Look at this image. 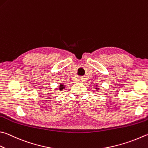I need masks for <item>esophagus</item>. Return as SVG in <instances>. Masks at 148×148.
<instances>
[{"instance_id": "esophagus-1", "label": "esophagus", "mask_w": 148, "mask_h": 148, "mask_svg": "<svg viewBox=\"0 0 148 148\" xmlns=\"http://www.w3.org/2000/svg\"><path fill=\"white\" fill-rule=\"evenodd\" d=\"M83 77H79V82H83Z\"/></svg>"}]
</instances>
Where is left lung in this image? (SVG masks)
<instances>
[{
  "mask_svg": "<svg viewBox=\"0 0 148 148\" xmlns=\"http://www.w3.org/2000/svg\"><path fill=\"white\" fill-rule=\"evenodd\" d=\"M96 86H97V85H96ZM96 89H97V90H99V88H96Z\"/></svg>",
  "mask_w": 148,
  "mask_h": 148,
  "instance_id": "left-lung-1",
  "label": "left lung"
}]
</instances>
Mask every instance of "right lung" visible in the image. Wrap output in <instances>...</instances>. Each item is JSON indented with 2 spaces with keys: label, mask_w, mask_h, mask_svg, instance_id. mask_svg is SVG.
Here are the masks:
<instances>
[{
  "label": "right lung",
  "mask_w": 148,
  "mask_h": 148,
  "mask_svg": "<svg viewBox=\"0 0 148 148\" xmlns=\"http://www.w3.org/2000/svg\"><path fill=\"white\" fill-rule=\"evenodd\" d=\"M65 85H63L62 83H61L60 85V87H59V88H60V90H63V89H64V88H65Z\"/></svg>",
  "instance_id": "right-lung-1"
}]
</instances>
